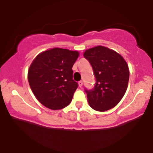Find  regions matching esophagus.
Returning a JSON list of instances; mask_svg holds the SVG:
<instances>
[{"mask_svg": "<svg viewBox=\"0 0 153 153\" xmlns=\"http://www.w3.org/2000/svg\"><path fill=\"white\" fill-rule=\"evenodd\" d=\"M78 85H79V87L81 88L82 86V80H80V81L78 82Z\"/></svg>", "mask_w": 153, "mask_h": 153, "instance_id": "34e87169", "label": "esophagus"}]
</instances>
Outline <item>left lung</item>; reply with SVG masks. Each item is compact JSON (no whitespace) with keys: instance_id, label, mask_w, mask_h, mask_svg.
Listing matches in <instances>:
<instances>
[{"instance_id":"1","label":"left lung","mask_w":153,"mask_h":153,"mask_svg":"<svg viewBox=\"0 0 153 153\" xmlns=\"http://www.w3.org/2000/svg\"><path fill=\"white\" fill-rule=\"evenodd\" d=\"M83 56L91 63L96 80L92 90L85 89L89 105L98 111L114 108L127 91L129 78L127 62L119 53L103 46L85 50Z\"/></svg>"}]
</instances>
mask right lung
I'll list each match as a JSON object with an SVG mask.
<instances>
[{"instance_id": "add662e5", "label": "right lung", "mask_w": 153, "mask_h": 153, "mask_svg": "<svg viewBox=\"0 0 153 153\" xmlns=\"http://www.w3.org/2000/svg\"><path fill=\"white\" fill-rule=\"evenodd\" d=\"M78 52L53 48L39 54L29 67L28 80L35 97L52 110L70 104L78 86L73 79V65Z\"/></svg>"}]
</instances>
